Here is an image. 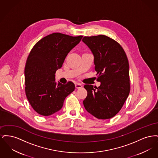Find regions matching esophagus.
I'll list each match as a JSON object with an SVG mask.
<instances>
[{"label":"esophagus","instance_id":"obj_1","mask_svg":"<svg viewBox=\"0 0 158 158\" xmlns=\"http://www.w3.org/2000/svg\"><path fill=\"white\" fill-rule=\"evenodd\" d=\"M75 86L76 88L79 89V88H81L82 87V85L81 83H76Z\"/></svg>","mask_w":158,"mask_h":158}]
</instances>
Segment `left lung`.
Instances as JSON below:
<instances>
[{
  "label": "left lung",
  "instance_id": "left-lung-1",
  "mask_svg": "<svg viewBox=\"0 0 158 158\" xmlns=\"http://www.w3.org/2000/svg\"><path fill=\"white\" fill-rule=\"evenodd\" d=\"M94 56L97 88L85 85L88 92L83 101L86 110L98 119H110L120 111L130 90L129 64L124 50L119 43L104 35L84 37Z\"/></svg>",
  "mask_w": 158,
  "mask_h": 158
}]
</instances>
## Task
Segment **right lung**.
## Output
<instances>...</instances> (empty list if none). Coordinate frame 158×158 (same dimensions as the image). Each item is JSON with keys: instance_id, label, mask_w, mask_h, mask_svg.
Here are the masks:
<instances>
[{"instance_id": "1", "label": "right lung", "mask_w": 158, "mask_h": 158, "mask_svg": "<svg viewBox=\"0 0 158 158\" xmlns=\"http://www.w3.org/2000/svg\"><path fill=\"white\" fill-rule=\"evenodd\" d=\"M82 37L53 33L38 41L31 50L24 71L25 90L31 106L40 115L48 116L59 111L65 98L75 90L70 81L57 85L55 73Z\"/></svg>"}]
</instances>
